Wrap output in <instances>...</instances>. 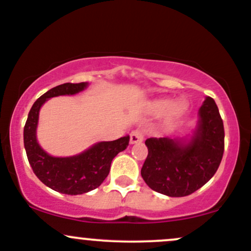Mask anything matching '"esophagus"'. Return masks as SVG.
Masks as SVG:
<instances>
[{"mask_svg":"<svg viewBox=\"0 0 251 251\" xmlns=\"http://www.w3.org/2000/svg\"><path fill=\"white\" fill-rule=\"evenodd\" d=\"M144 140V132L142 129H134L129 134V143L131 144H137L142 143Z\"/></svg>","mask_w":251,"mask_h":251,"instance_id":"obj_1","label":"esophagus"}]
</instances>
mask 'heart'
Returning a JSON list of instances; mask_svg holds the SVG:
<instances>
[{"label":"heart","mask_w":251,"mask_h":251,"mask_svg":"<svg viewBox=\"0 0 251 251\" xmlns=\"http://www.w3.org/2000/svg\"><path fill=\"white\" fill-rule=\"evenodd\" d=\"M188 102L184 99H178L176 101L169 102L166 99H158L152 102L151 108L154 112L159 113V112H164V116L168 120H175L183 116L186 111H188Z\"/></svg>","instance_id":"1"}]
</instances>
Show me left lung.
I'll list each match as a JSON object with an SVG mask.
<instances>
[{
    "label": "left lung",
    "mask_w": 251,
    "mask_h": 251,
    "mask_svg": "<svg viewBox=\"0 0 251 251\" xmlns=\"http://www.w3.org/2000/svg\"><path fill=\"white\" fill-rule=\"evenodd\" d=\"M149 154L142 177L154 191L184 197L211 179L224 152V126L215 100L208 97L200 109V122L190 142L149 138Z\"/></svg>",
    "instance_id": "left-lung-1"
}]
</instances>
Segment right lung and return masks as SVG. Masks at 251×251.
Here are the masks:
<instances>
[{"label": "right lung", "instance_id": "add662e5", "mask_svg": "<svg viewBox=\"0 0 251 251\" xmlns=\"http://www.w3.org/2000/svg\"><path fill=\"white\" fill-rule=\"evenodd\" d=\"M87 82L62 83L46 92L34 102L24 129L28 162L36 177L48 188L65 195H82L101 185L108 176L113 158L128 146L129 137L113 142H101L73 157H51L36 140V127L41 106L50 98L72 96L87 87Z\"/></svg>", "mask_w": 251, "mask_h": 251}]
</instances>
